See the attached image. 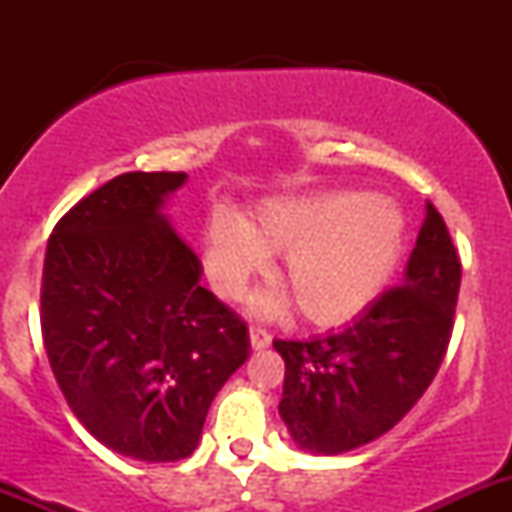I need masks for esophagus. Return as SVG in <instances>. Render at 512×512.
Segmentation results:
<instances>
[{
	"instance_id": "1",
	"label": "esophagus",
	"mask_w": 512,
	"mask_h": 512,
	"mask_svg": "<svg viewBox=\"0 0 512 512\" xmlns=\"http://www.w3.org/2000/svg\"><path fill=\"white\" fill-rule=\"evenodd\" d=\"M250 344H252V349L270 347V344H272V334L267 332V329H262V327H257V324H252V327H250Z\"/></svg>"
}]
</instances>
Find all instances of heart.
Segmentation results:
<instances>
[{
  "label": "heart",
  "mask_w": 512,
  "mask_h": 512,
  "mask_svg": "<svg viewBox=\"0 0 512 512\" xmlns=\"http://www.w3.org/2000/svg\"><path fill=\"white\" fill-rule=\"evenodd\" d=\"M404 242L399 210L366 190L275 198L255 210L252 223L215 213L205 227V272L223 297L237 299L270 262L285 252L280 280L299 314L314 324L354 317L386 285ZM262 299L260 309H272Z\"/></svg>",
  "instance_id": "heart-1"
}]
</instances>
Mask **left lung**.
I'll return each instance as SVG.
<instances>
[{"instance_id": "obj_1", "label": "left lung", "mask_w": 512, "mask_h": 512, "mask_svg": "<svg viewBox=\"0 0 512 512\" xmlns=\"http://www.w3.org/2000/svg\"><path fill=\"white\" fill-rule=\"evenodd\" d=\"M458 289L461 260L428 203L401 285L379 294L342 332L275 339L285 359L280 416L297 446L337 456L409 414L446 356Z\"/></svg>"}]
</instances>
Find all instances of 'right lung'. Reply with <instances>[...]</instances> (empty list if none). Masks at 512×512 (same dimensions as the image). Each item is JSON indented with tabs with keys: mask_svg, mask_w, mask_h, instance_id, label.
Masks as SVG:
<instances>
[{
	"mask_svg": "<svg viewBox=\"0 0 512 512\" xmlns=\"http://www.w3.org/2000/svg\"><path fill=\"white\" fill-rule=\"evenodd\" d=\"M185 173H123L49 237L41 334L66 404L121 456L183 461L220 386L250 356L247 324L200 287V260L160 215Z\"/></svg>",
	"mask_w": 512,
	"mask_h": 512,
	"instance_id": "right-lung-1",
	"label": "right lung"
}]
</instances>
